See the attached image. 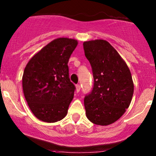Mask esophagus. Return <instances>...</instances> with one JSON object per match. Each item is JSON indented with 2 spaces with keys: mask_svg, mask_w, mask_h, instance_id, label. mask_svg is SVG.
Returning <instances> with one entry per match:
<instances>
[{
  "mask_svg": "<svg viewBox=\"0 0 156 156\" xmlns=\"http://www.w3.org/2000/svg\"><path fill=\"white\" fill-rule=\"evenodd\" d=\"M80 86L79 85V84H77L76 85V92H78L80 91Z\"/></svg>",
  "mask_w": 156,
  "mask_h": 156,
  "instance_id": "34e87169",
  "label": "esophagus"
}]
</instances>
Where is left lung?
<instances>
[{
    "mask_svg": "<svg viewBox=\"0 0 156 156\" xmlns=\"http://www.w3.org/2000/svg\"><path fill=\"white\" fill-rule=\"evenodd\" d=\"M92 66L94 87L84 98L86 116L95 125L115 122L129 107L134 85L130 71L118 52L104 39L83 42Z\"/></svg>",
    "mask_w": 156,
    "mask_h": 156,
    "instance_id": "8db88e82",
    "label": "left lung"
}]
</instances>
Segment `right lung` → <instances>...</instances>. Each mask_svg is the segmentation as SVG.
Wrapping results in <instances>:
<instances>
[{
	"instance_id": "right-lung-1",
	"label": "right lung",
	"mask_w": 156,
	"mask_h": 156,
	"mask_svg": "<svg viewBox=\"0 0 156 156\" xmlns=\"http://www.w3.org/2000/svg\"><path fill=\"white\" fill-rule=\"evenodd\" d=\"M78 41L57 38L32 56L25 67L23 89L34 115L45 122L62 120L74 96L68 62Z\"/></svg>"
}]
</instances>
